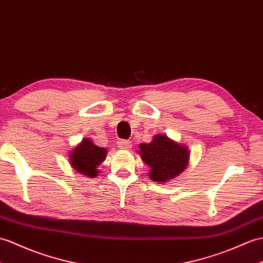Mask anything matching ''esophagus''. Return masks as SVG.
<instances>
[{
    "label": "esophagus",
    "mask_w": 263,
    "mask_h": 263,
    "mask_svg": "<svg viewBox=\"0 0 263 263\" xmlns=\"http://www.w3.org/2000/svg\"><path fill=\"white\" fill-rule=\"evenodd\" d=\"M118 145L120 146L121 149H125V150H129L131 149V145H132V142L130 141V140H119L118 141Z\"/></svg>",
    "instance_id": "1"
}]
</instances>
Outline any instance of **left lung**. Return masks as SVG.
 <instances>
[{
	"label": "left lung",
	"instance_id": "1",
	"mask_svg": "<svg viewBox=\"0 0 263 263\" xmlns=\"http://www.w3.org/2000/svg\"><path fill=\"white\" fill-rule=\"evenodd\" d=\"M139 154L151 168L150 178L159 182L175 178L184 172L189 159L187 146L161 134L156 136L149 144H140Z\"/></svg>",
	"mask_w": 263,
	"mask_h": 263
}]
</instances>
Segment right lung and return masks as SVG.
Instances as JSON below:
<instances>
[{
    "label": "right lung",
    "mask_w": 263,
    "mask_h": 263,
    "mask_svg": "<svg viewBox=\"0 0 263 263\" xmlns=\"http://www.w3.org/2000/svg\"><path fill=\"white\" fill-rule=\"evenodd\" d=\"M106 149L94 144L90 140L85 139L83 142L71 151L70 163L72 168L79 174H84L88 177L97 176V166L105 159Z\"/></svg>",
    "instance_id": "add662e5"
}]
</instances>
